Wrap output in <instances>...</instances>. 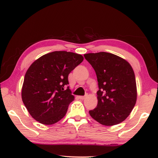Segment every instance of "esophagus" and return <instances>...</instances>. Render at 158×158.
Returning <instances> with one entry per match:
<instances>
[{
    "instance_id": "1",
    "label": "esophagus",
    "mask_w": 158,
    "mask_h": 158,
    "mask_svg": "<svg viewBox=\"0 0 158 158\" xmlns=\"http://www.w3.org/2000/svg\"><path fill=\"white\" fill-rule=\"evenodd\" d=\"M79 98L81 99V100H83V99H85V96H79Z\"/></svg>"
}]
</instances>
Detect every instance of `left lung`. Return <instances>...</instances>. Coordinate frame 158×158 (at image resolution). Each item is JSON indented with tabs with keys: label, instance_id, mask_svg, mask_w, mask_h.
Wrapping results in <instances>:
<instances>
[{
	"label": "left lung",
	"instance_id": "obj_1",
	"mask_svg": "<svg viewBox=\"0 0 158 158\" xmlns=\"http://www.w3.org/2000/svg\"><path fill=\"white\" fill-rule=\"evenodd\" d=\"M85 58L94 69L98 82V105L89 111L96 122L106 126L125 120L137 98L136 79L126 60L107 52L89 53Z\"/></svg>",
	"mask_w": 158,
	"mask_h": 158
}]
</instances>
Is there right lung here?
<instances>
[{
  "instance_id": "1",
  "label": "right lung",
  "mask_w": 158,
  "mask_h": 158,
  "mask_svg": "<svg viewBox=\"0 0 158 158\" xmlns=\"http://www.w3.org/2000/svg\"><path fill=\"white\" fill-rule=\"evenodd\" d=\"M81 54L66 51L47 53L36 60L26 73L22 98L31 115L44 125L56 123L65 116L75 99L69 87V73L81 64Z\"/></svg>"
}]
</instances>
